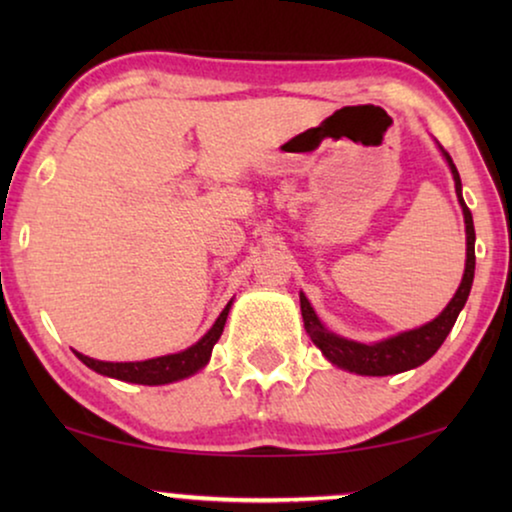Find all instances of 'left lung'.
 I'll return each mask as SVG.
<instances>
[{"instance_id":"obj_1","label":"left lung","mask_w":512,"mask_h":512,"mask_svg":"<svg viewBox=\"0 0 512 512\" xmlns=\"http://www.w3.org/2000/svg\"><path fill=\"white\" fill-rule=\"evenodd\" d=\"M438 149L443 153L445 163L450 165L454 191H457V200L461 205V212H464V223H466V268H464V277H461L459 289L454 293L450 303H447L445 310L440 312L436 319H431L429 324L412 328V331L391 335V338H384L380 342H370V345H366V342L347 340L338 333L328 331V328L321 324L317 312H314L310 300L305 298V293H300V312H303L305 331L333 366L349 370V373H356V375H373V377L405 373V370L422 366L424 361H429L431 356L438 352V347L443 345L447 335H450L459 312L464 310L468 293H471V286H473V275H475V228H473L471 209L466 207L464 195H461V179H459L457 167H454L450 153H447L443 146H438Z\"/></svg>"}]
</instances>
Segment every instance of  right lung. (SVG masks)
<instances>
[{"mask_svg": "<svg viewBox=\"0 0 512 512\" xmlns=\"http://www.w3.org/2000/svg\"><path fill=\"white\" fill-rule=\"evenodd\" d=\"M233 307V300L223 307L219 319L214 321V326L202 335V338L191 345L184 352L167 354V356H156V359L146 361H97L90 359V356L74 352L79 359L86 363L90 370L95 373L114 377V380L132 382V384H149V387H158V384H170L177 380H184V377H191L207 366L209 356H212V349L216 342H219L223 326H226L228 312Z\"/></svg>", "mask_w": 512, "mask_h": 512, "instance_id": "1", "label": "right lung"}]
</instances>
